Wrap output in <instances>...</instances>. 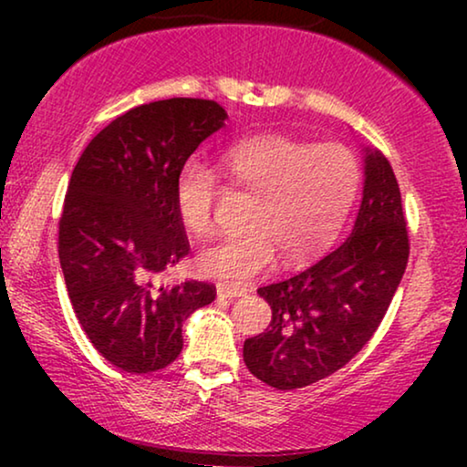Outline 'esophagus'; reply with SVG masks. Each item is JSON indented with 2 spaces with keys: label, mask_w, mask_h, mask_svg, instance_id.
Masks as SVG:
<instances>
[{
  "label": "esophagus",
  "mask_w": 467,
  "mask_h": 467,
  "mask_svg": "<svg viewBox=\"0 0 467 467\" xmlns=\"http://www.w3.org/2000/svg\"><path fill=\"white\" fill-rule=\"evenodd\" d=\"M216 296L223 297V299H234V297L244 296V291H242V289H232V286H225V285H219V289H216Z\"/></svg>",
  "instance_id": "1"
}]
</instances>
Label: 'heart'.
<instances>
[{
    "mask_svg": "<svg viewBox=\"0 0 467 467\" xmlns=\"http://www.w3.org/2000/svg\"><path fill=\"white\" fill-rule=\"evenodd\" d=\"M219 171L232 189L253 195L244 234L203 248L197 270L240 289L270 270L276 254L285 265L304 264L325 251L347 221L359 191L361 170L353 150L286 136H257L229 146ZM221 182L200 161L184 163L174 182L181 223L197 238L214 225Z\"/></svg>",
    "mask_w": 467,
    "mask_h": 467,
    "instance_id": "1",
    "label": "heart"
}]
</instances>
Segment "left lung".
Listing matches in <instances>:
<instances>
[{
  "instance_id": "left-lung-1",
  "label": "left lung",
  "mask_w": 467,
  "mask_h": 467,
  "mask_svg": "<svg viewBox=\"0 0 467 467\" xmlns=\"http://www.w3.org/2000/svg\"><path fill=\"white\" fill-rule=\"evenodd\" d=\"M363 197L353 232L296 276L261 286L272 323L244 342L253 376L280 391L308 387L366 347L404 276L408 229L391 165L366 149Z\"/></svg>"
}]
</instances>
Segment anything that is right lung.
I'll use <instances>...</instances> for the list:
<instances>
[{
    "instance_id": "right-lung-1",
    "label": "right lung",
    "mask_w": 467,
    "mask_h": 467,
    "mask_svg": "<svg viewBox=\"0 0 467 467\" xmlns=\"http://www.w3.org/2000/svg\"><path fill=\"white\" fill-rule=\"evenodd\" d=\"M225 119L213 99L131 108L88 142L69 178L59 219L69 302L93 347L125 372L170 366L182 323L216 297L208 283L155 286L152 278L189 254L174 182Z\"/></svg>"
}]
</instances>
